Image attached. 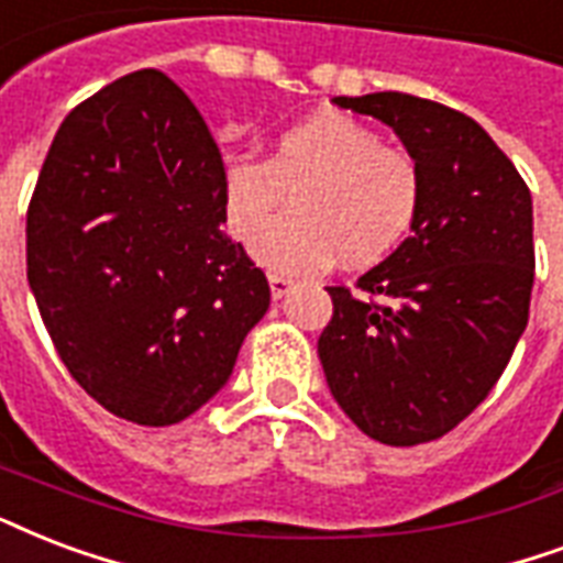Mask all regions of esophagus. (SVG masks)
Here are the masks:
<instances>
[{"mask_svg": "<svg viewBox=\"0 0 563 563\" xmlns=\"http://www.w3.org/2000/svg\"><path fill=\"white\" fill-rule=\"evenodd\" d=\"M268 286H272V298L280 300L286 291L291 289L289 277H283V274H268Z\"/></svg>", "mask_w": 563, "mask_h": 563, "instance_id": "34e87169", "label": "esophagus"}]
</instances>
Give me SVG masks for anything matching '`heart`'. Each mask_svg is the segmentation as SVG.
<instances>
[{
	"label": "heart",
	"mask_w": 563,
	"mask_h": 563,
	"mask_svg": "<svg viewBox=\"0 0 563 563\" xmlns=\"http://www.w3.org/2000/svg\"><path fill=\"white\" fill-rule=\"evenodd\" d=\"M224 214L239 242H253L291 190L292 208L256 242L260 263L312 272L333 256L366 268L405 242L422 209V170L401 147L345 111H312L274 139L268 158L224 170Z\"/></svg>",
	"instance_id": "b5f03b06"
}]
</instances>
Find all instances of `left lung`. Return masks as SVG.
<instances>
[{"label": "left lung", "instance_id": "1", "mask_svg": "<svg viewBox=\"0 0 563 563\" xmlns=\"http://www.w3.org/2000/svg\"><path fill=\"white\" fill-rule=\"evenodd\" d=\"M333 102L393 126L422 170V209L357 295L328 286L321 366L363 434L431 443L487 398L529 324V186L463 111L398 91Z\"/></svg>", "mask_w": 563, "mask_h": 563}]
</instances>
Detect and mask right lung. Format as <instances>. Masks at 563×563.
<instances>
[{"label": "right lung", "instance_id": "right-lung-1", "mask_svg": "<svg viewBox=\"0 0 563 563\" xmlns=\"http://www.w3.org/2000/svg\"><path fill=\"white\" fill-rule=\"evenodd\" d=\"M224 162L165 73L64 118L25 214V274L58 357L109 413L165 428L233 375L272 289L221 233Z\"/></svg>", "mask_w": 563, "mask_h": 563}]
</instances>
